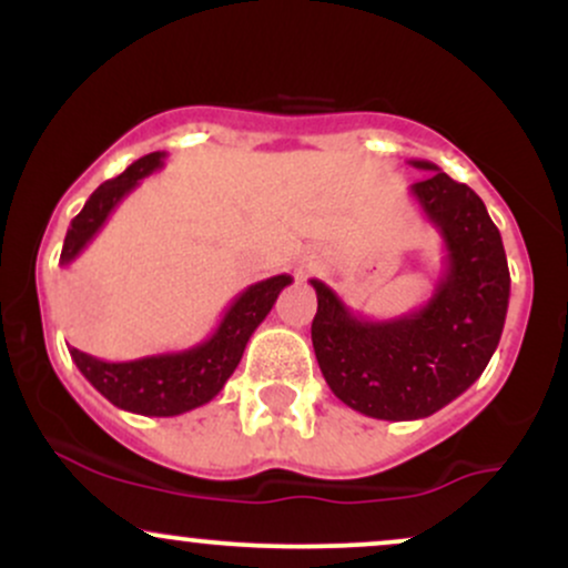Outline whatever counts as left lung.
Here are the masks:
<instances>
[{
  "label": "left lung",
  "mask_w": 568,
  "mask_h": 568,
  "mask_svg": "<svg viewBox=\"0 0 568 568\" xmlns=\"http://www.w3.org/2000/svg\"><path fill=\"white\" fill-rule=\"evenodd\" d=\"M433 171L410 186L446 245V270L425 306L366 321L321 280L312 347L331 393L361 414L387 422L425 419L484 374L505 328L510 270L484 200L425 160Z\"/></svg>",
  "instance_id": "left-lung-1"
}]
</instances>
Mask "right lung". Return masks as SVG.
<instances>
[{
  "label": "right lung",
  "mask_w": 568,
  "mask_h": 568,
  "mask_svg": "<svg viewBox=\"0 0 568 568\" xmlns=\"http://www.w3.org/2000/svg\"><path fill=\"white\" fill-rule=\"evenodd\" d=\"M162 152H152L135 160L125 173L106 181L90 194L84 207L71 219V226L63 240L61 264L74 262L84 245L95 237L106 224L112 211L125 194L139 186L141 179L162 168ZM291 285V275H275L262 283H253L230 304L221 317L219 328L205 342L181 352H162V355L139 357V361L109 363L71 347V361L82 371V376L93 387L130 414L141 416H179L186 410L205 406L213 400L243 357L247 338L262 325L275 306L280 291Z\"/></svg>",
  "instance_id": "add662e5"
}]
</instances>
